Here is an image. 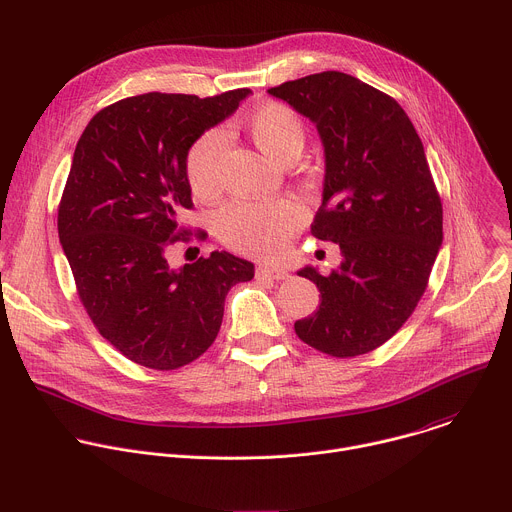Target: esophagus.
<instances>
[{
	"label": "esophagus",
	"instance_id": "34e87169",
	"mask_svg": "<svg viewBox=\"0 0 512 512\" xmlns=\"http://www.w3.org/2000/svg\"><path fill=\"white\" fill-rule=\"evenodd\" d=\"M257 277H259V279H261V277H267V279H275V281H279V279L289 277V273H287L285 269H281V267H273V265H259V267H257Z\"/></svg>",
	"mask_w": 512,
	"mask_h": 512
}]
</instances>
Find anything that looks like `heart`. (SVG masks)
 Instances as JSON below:
<instances>
[{"instance_id":"1","label":"heart","mask_w":512,"mask_h":512,"mask_svg":"<svg viewBox=\"0 0 512 512\" xmlns=\"http://www.w3.org/2000/svg\"><path fill=\"white\" fill-rule=\"evenodd\" d=\"M247 129L257 143L275 162L302 152L306 129L300 115L283 103H263L247 119ZM227 131L208 129L188 150L186 178L194 196L202 200L214 198L223 188ZM306 223V210L296 198H277L271 202L235 200L223 206L214 216V231L233 251L251 257H269L279 253Z\"/></svg>"}]
</instances>
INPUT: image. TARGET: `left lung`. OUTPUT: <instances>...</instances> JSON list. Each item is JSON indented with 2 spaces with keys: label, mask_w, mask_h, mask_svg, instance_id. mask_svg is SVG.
<instances>
[{
  "label": "left lung",
  "mask_w": 512,
  "mask_h": 512,
  "mask_svg": "<svg viewBox=\"0 0 512 512\" xmlns=\"http://www.w3.org/2000/svg\"><path fill=\"white\" fill-rule=\"evenodd\" d=\"M269 93L316 123L326 176L312 235L342 253L330 275L298 271L318 285L322 304L294 324L296 334L336 358L367 354L413 314L444 239L423 143L393 97L338 70Z\"/></svg>",
  "instance_id": "1"
}]
</instances>
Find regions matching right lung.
I'll return each mask as SVG.
<instances>
[{
	"label": "right lung",
	"mask_w": 512,
	"mask_h": 512,
	"mask_svg": "<svg viewBox=\"0 0 512 512\" xmlns=\"http://www.w3.org/2000/svg\"><path fill=\"white\" fill-rule=\"evenodd\" d=\"M249 93L127 97L101 109L77 143L58 239L95 328L141 367L176 371L204 354L221 330L229 289L255 275L253 263L227 251L180 269L166 259L178 241L206 237L182 225L194 206L190 145Z\"/></svg>",
	"instance_id": "obj_1"
}]
</instances>
